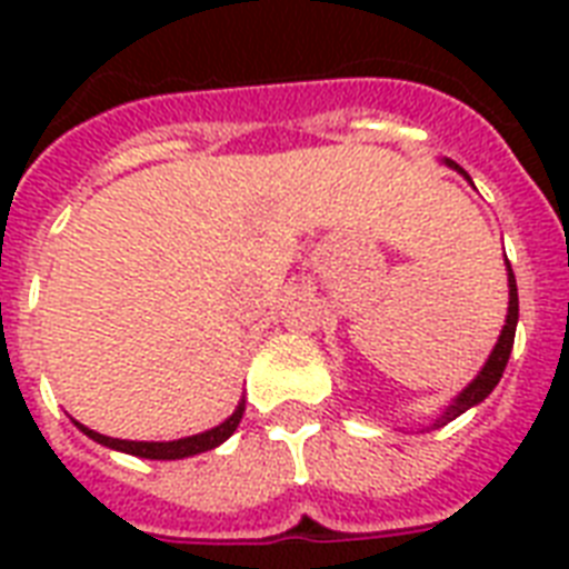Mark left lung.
<instances>
[{
    "instance_id": "obj_1",
    "label": "left lung",
    "mask_w": 569,
    "mask_h": 569,
    "mask_svg": "<svg viewBox=\"0 0 569 569\" xmlns=\"http://www.w3.org/2000/svg\"><path fill=\"white\" fill-rule=\"evenodd\" d=\"M442 164H449L451 171H458L460 177L467 182L469 173L460 168L458 162H451V159H442ZM505 266H508V316H505V328L499 333V342L493 346L490 357H487V363L481 366V372L476 378L469 380L467 387L460 389L458 396L451 398V405L442 410L437 419H433L431 428H442V425H449L451 419H458L460 413H467L469 407L481 405L490 392L496 389L499 378H502L505 366H508V357H511V348H513V333H517V319H520V298H517V280H513V271H511V262L505 259Z\"/></svg>"
}]
</instances>
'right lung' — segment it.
<instances>
[{
    "instance_id": "add662e5",
    "label": "right lung",
    "mask_w": 569,
    "mask_h": 569,
    "mask_svg": "<svg viewBox=\"0 0 569 569\" xmlns=\"http://www.w3.org/2000/svg\"><path fill=\"white\" fill-rule=\"evenodd\" d=\"M241 413H244V398L239 401V407L232 410L230 419H223L221 425H214L209 431L194 433V437H182V440H171V442H136V440H114V437H106V433H97L91 428H84L82 422H76V428L82 433H88L93 442H100V446H109L114 451H127V455H136V458H147V460H182L191 458V455H200V451H209L214 446H221L223 440H230L232 431L239 428Z\"/></svg>"
}]
</instances>
